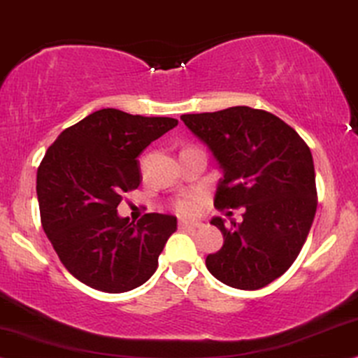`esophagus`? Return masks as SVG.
<instances>
[{
    "instance_id": "obj_1",
    "label": "esophagus",
    "mask_w": 358,
    "mask_h": 358,
    "mask_svg": "<svg viewBox=\"0 0 358 358\" xmlns=\"http://www.w3.org/2000/svg\"><path fill=\"white\" fill-rule=\"evenodd\" d=\"M201 222H191V220H179V229H197L201 227Z\"/></svg>"
}]
</instances>
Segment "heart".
<instances>
[{"mask_svg": "<svg viewBox=\"0 0 358 358\" xmlns=\"http://www.w3.org/2000/svg\"><path fill=\"white\" fill-rule=\"evenodd\" d=\"M176 213L180 215H192L199 210L201 207V197L196 194H186V196H180L172 202Z\"/></svg>", "mask_w": 358, "mask_h": 358, "instance_id": "heart-1", "label": "heart"}]
</instances>
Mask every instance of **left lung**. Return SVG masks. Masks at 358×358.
Listing matches in <instances>:
<instances>
[{
	"mask_svg": "<svg viewBox=\"0 0 358 358\" xmlns=\"http://www.w3.org/2000/svg\"><path fill=\"white\" fill-rule=\"evenodd\" d=\"M180 119L222 169L214 206L245 209L241 224L210 220L222 232L224 245L207 255L206 266L234 289H262L292 266L314 222L310 149L282 119L249 106Z\"/></svg>",
	"mask_w": 358,
	"mask_h": 358,
	"instance_id": "left-lung-1",
	"label": "left lung"
}]
</instances>
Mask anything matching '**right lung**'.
<instances>
[{
  "mask_svg": "<svg viewBox=\"0 0 358 358\" xmlns=\"http://www.w3.org/2000/svg\"><path fill=\"white\" fill-rule=\"evenodd\" d=\"M178 119L99 109L64 129L44 154L36 176L41 224L63 266L83 284L121 294L143 285L178 219L119 217L122 194L138 189V156Z\"/></svg>",
  "mask_w": 358,
  "mask_h": 358,
  "instance_id": "1",
  "label": "right lung"
}]
</instances>
